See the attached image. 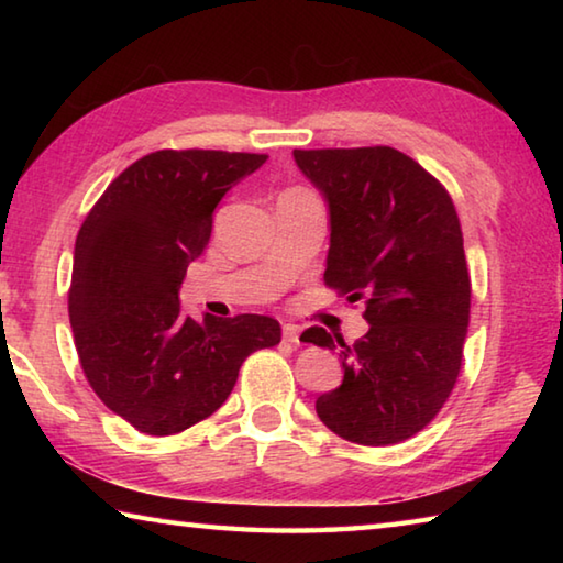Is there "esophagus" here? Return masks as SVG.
Wrapping results in <instances>:
<instances>
[{
  "instance_id": "esophagus-1",
  "label": "esophagus",
  "mask_w": 563,
  "mask_h": 563,
  "mask_svg": "<svg viewBox=\"0 0 563 563\" xmlns=\"http://www.w3.org/2000/svg\"><path fill=\"white\" fill-rule=\"evenodd\" d=\"M283 340L290 342V345H298V342H300V328L292 325V322H285V325H283Z\"/></svg>"
}]
</instances>
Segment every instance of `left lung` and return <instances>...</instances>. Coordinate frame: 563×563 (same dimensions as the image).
Masks as SVG:
<instances>
[{
	"instance_id": "1",
	"label": "left lung",
	"mask_w": 563,
	"mask_h": 563,
	"mask_svg": "<svg viewBox=\"0 0 563 563\" xmlns=\"http://www.w3.org/2000/svg\"><path fill=\"white\" fill-rule=\"evenodd\" d=\"M328 201L325 285L365 300L355 345L325 328L302 332L342 347L345 377L320 395L318 417L342 440L387 446L424 430L452 395L470 325L472 283L460 218L444 186L389 146L292 151Z\"/></svg>"
}]
</instances>
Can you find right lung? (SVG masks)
<instances>
[{
	"label": "right lung",
	"mask_w": 563,
	"mask_h": 563,
	"mask_svg": "<svg viewBox=\"0 0 563 563\" xmlns=\"http://www.w3.org/2000/svg\"><path fill=\"white\" fill-rule=\"evenodd\" d=\"M265 154L156 151L111 180L76 235L69 320L84 375L139 432H184L221 407L243 360L280 342V322L180 316L186 268L213 211Z\"/></svg>",
	"instance_id": "add662e5"
}]
</instances>
